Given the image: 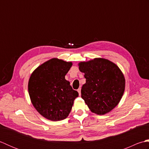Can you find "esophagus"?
Masks as SVG:
<instances>
[{"mask_svg":"<svg viewBox=\"0 0 149 149\" xmlns=\"http://www.w3.org/2000/svg\"><path fill=\"white\" fill-rule=\"evenodd\" d=\"M77 91H78L79 94V95H81V88H79V89L77 90Z\"/></svg>","mask_w":149,"mask_h":149,"instance_id":"esophagus-1","label":"esophagus"}]
</instances>
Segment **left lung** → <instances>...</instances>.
<instances>
[{
    "label": "left lung",
    "instance_id": "1",
    "mask_svg": "<svg viewBox=\"0 0 149 149\" xmlns=\"http://www.w3.org/2000/svg\"><path fill=\"white\" fill-rule=\"evenodd\" d=\"M84 74L86 83L81 97L92 113L105 115L118 105L125 90V80L115 63L104 58H95L78 64Z\"/></svg>",
    "mask_w": 149,
    "mask_h": 149
}]
</instances>
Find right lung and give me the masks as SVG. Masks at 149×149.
<instances>
[{"mask_svg":"<svg viewBox=\"0 0 149 149\" xmlns=\"http://www.w3.org/2000/svg\"><path fill=\"white\" fill-rule=\"evenodd\" d=\"M72 66V62L52 58L40 65L31 75L28 91L31 102L41 115L49 120L67 118L79 95L65 79Z\"/></svg>","mask_w":149,"mask_h":149,"instance_id":"1","label":"right lung"}]
</instances>
